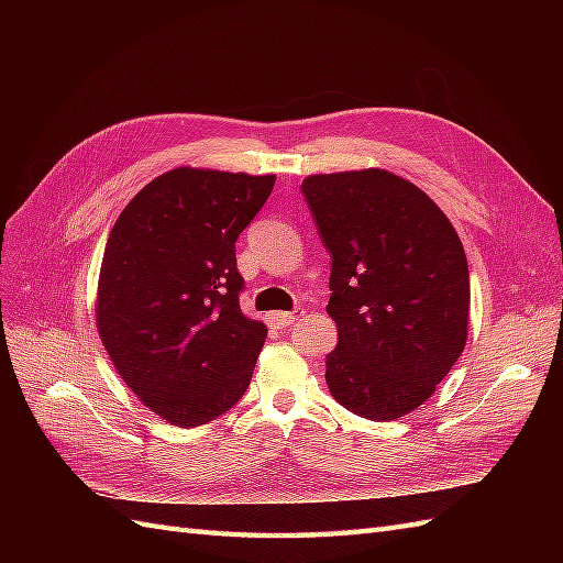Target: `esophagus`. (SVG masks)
Returning <instances> with one entry per match:
<instances>
[{
    "instance_id": "obj_1",
    "label": "esophagus",
    "mask_w": 563,
    "mask_h": 563,
    "mask_svg": "<svg viewBox=\"0 0 563 563\" xmlns=\"http://www.w3.org/2000/svg\"><path fill=\"white\" fill-rule=\"evenodd\" d=\"M298 319V310H294V312H275L272 314V321L277 323V329H286V327H291V323Z\"/></svg>"
}]
</instances>
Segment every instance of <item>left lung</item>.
Listing matches in <instances>:
<instances>
[{
  "label": "left lung",
  "instance_id": "1",
  "mask_svg": "<svg viewBox=\"0 0 563 563\" xmlns=\"http://www.w3.org/2000/svg\"><path fill=\"white\" fill-rule=\"evenodd\" d=\"M300 190L331 255V395L368 420L411 413L467 343L465 249L428 195L383 168L310 176Z\"/></svg>",
  "mask_w": 563,
  "mask_h": 563
}]
</instances>
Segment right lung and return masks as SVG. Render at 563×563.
Here are the masks:
<instances>
[{
	"mask_svg": "<svg viewBox=\"0 0 563 563\" xmlns=\"http://www.w3.org/2000/svg\"><path fill=\"white\" fill-rule=\"evenodd\" d=\"M275 176L174 168L135 195L108 236L98 333L133 395L178 428L244 397L265 323L240 308L234 242Z\"/></svg>",
	"mask_w": 563,
	"mask_h": 563,
	"instance_id": "1",
	"label": "right lung"
}]
</instances>
